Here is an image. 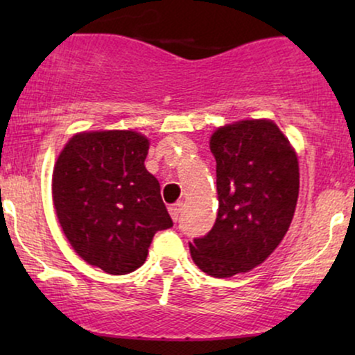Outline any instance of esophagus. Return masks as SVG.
Masks as SVG:
<instances>
[{
  "label": "esophagus",
  "instance_id": "obj_1",
  "mask_svg": "<svg viewBox=\"0 0 355 355\" xmlns=\"http://www.w3.org/2000/svg\"><path fill=\"white\" fill-rule=\"evenodd\" d=\"M182 210H183V203H175V205L170 207L168 211H170V215H172L173 222H177V220L180 218V215H182Z\"/></svg>",
  "mask_w": 355,
  "mask_h": 355
}]
</instances>
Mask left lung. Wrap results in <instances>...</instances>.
<instances>
[{
	"label": "left lung",
	"mask_w": 355,
	"mask_h": 355,
	"mask_svg": "<svg viewBox=\"0 0 355 355\" xmlns=\"http://www.w3.org/2000/svg\"><path fill=\"white\" fill-rule=\"evenodd\" d=\"M210 150L218 214L209 234L190 243V254L200 270L223 279L260 266L282 242L299 197V162L272 120L220 126Z\"/></svg>",
	"instance_id": "8db88e82"
}]
</instances>
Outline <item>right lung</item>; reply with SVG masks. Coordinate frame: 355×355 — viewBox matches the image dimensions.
<instances>
[{
    "label": "right lung",
    "mask_w": 355,
    "mask_h": 355,
    "mask_svg": "<svg viewBox=\"0 0 355 355\" xmlns=\"http://www.w3.org/2000/svg\"><path fill=\"white\" fill-rule=\"evenodd\" d=\"M150 141L132 130L70 138L53 170V203L85 262L123 275L145 263L158 230L173 225L160 183L145 168Z\"/></svg>",
    "instance_id": "right-lung-1"
}]
</instances>
